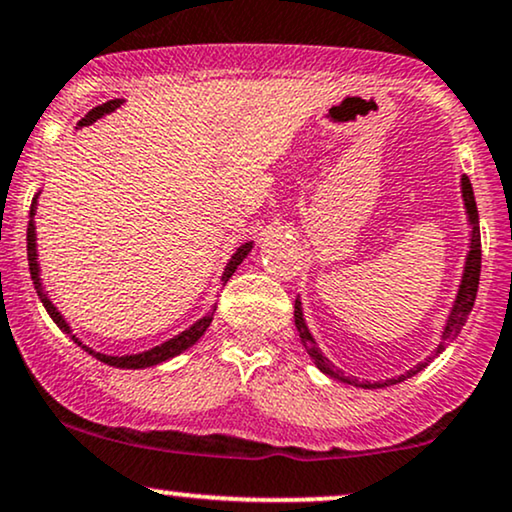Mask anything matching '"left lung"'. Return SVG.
<instances>
[{
  "label": "left lung",
  "mask_w": 512,
  "mask_h": 512,
  "mask_svg": "<svg viewBox=\"0 0 512 512\" xmlns=\"http://www.w3.org/2000/svg\"><path fill=\"white\" fill-rule=\"evenodd\" d=\"M460 193H463V202H465V212H467V221H470V250H467V257H465V269H463V279H460V286H458V293H455V300H453V307L451 312H448V319L446 324H443V331H441V341L439 346H436L434 353L439 355L441 350H446L448 343H453L455 338H458L460 329H463L467 317H470L472 307H474V298H477V288H479V272H482V238H479V212H477V202H474V193H472V183L470 178L463 174L460 178ZM295 329H298L300 334V341H303V346L307 350V355L312 357V362H315L319 372H324L326 377L336 379V381H343V384H353V386H360V389H386V386H393V384H400V381L415 377L417 372H422L424 367L429 365V360L432 357H424L422 362H417V365H412L408 372L398 374V377H391V379H381V381H365V379H353V377H346V374L341 372V369L334 367V362L329 360L322 353V348L317 346L315 336H312V331L307 329V322H305V315H303V303H300V295L295 298Z\"/></svg>",
  "instance_id": "8db88e82"
}]
</instances>
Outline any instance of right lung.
I'll return each instance as SVG.
<instances>
[{
    "instance_id": "right-lung-1",
    "label": "right lung",
    "mask_w": 512,
    "mask_h": 512,
    "mask_svg": "<svg viewBox=\"0 0 512 512\" xmlns=\"http://www.w3.org/2000/svg\"><path fill=\"white\" fill-rule=\"evenodd\" d=\"M126 100H109L100 104V107L90 109L88 114L83 116V119L78 121L76 131H80L83 126H90V123H95L97 119H102V116L112 114L114 109H119L121 104ZM38 197H40V190L35 193L33 197V205H30V221H28V267H30V279H33V286H35V293H38L40 303L45 305L47 315L52 317V322L59 326L61 331H64L66 336L73 338V343L76 346H80L85 350V353L97 357V360L104 362V365L109 367H119V369H147V367H155V365H162V362L171 360V357L181 355L183 350H188L190 346H195L197 341H200L202 336H205V331L209 329V324H212V317H214V310H217V303H214L209 310L205 312V317L197 319L195 324H190L188 329H183L181 334H176L174 338H169V341L159 343V346L150 348V350H143V353H131V355H107V353H100V350L85 346L80 338L73 334V329L69 326V322H66L64 315L57 310V305L52 303V298H49V293L45 291V286H42V279H40V262H38V233H35V212H38ZM255 248V240H248V243H243L240 248L233 252L231 260L226 262L224 267V274H221V283H226L233 276V272L238 269V264L245 260V257L250 255V250Z\"/></svg>"
}]
</instances>
